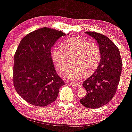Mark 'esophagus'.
<instances>
[{
	"label": "esophagus",
	"instance_id": "obj_1",
	"mask_svg": "<svg viewBox=\"0 0 132 132\" xmlns=\"http://www.w3.org/2000/svg\"><path fill=\"white\" fill-rule=\"evenodd\" d=\"M71 84L72 86H73V87H77L79 86V84L78 83H77V82H71Z\"/></svg>",
	"mask_w": 132,
	"mask_h": 132
}]
</instances>
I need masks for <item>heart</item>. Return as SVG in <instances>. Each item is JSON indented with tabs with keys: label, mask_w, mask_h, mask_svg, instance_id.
I'll list each match as a JSON object with an SVG mask.
<instances>
[{
	"label": "heart",
	"mask_w": 132,
	"mask_h": 132,
	"mask_svg": "<svg viewBox=\"0 0 132 132\" xmlns=\"http://www.w3.org/2000/svg\"><path fill=\"white\" fill-rule=\"evenodd\" d=\"M68 56L73 57V66L63 69L60 75L69 81L80 80L84 73L90 74L99 66L101 60V50L95 42H88L80 38H71L65 42L64 48L56 45L52 49L51 58L59 69L68 64Z\"/></svg>",
	"instance_id": "b5f03b06"
}]
</instances>
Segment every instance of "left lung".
Returning a JSON list of instances; mask_svg holds the SVG:
<instances>
[{"instance_id": "8db88e82", "label": "left lung", "mask_w": 132, "mask_h": 132, "mask_svg": "<svg viewBox=\"0 0 132 132\" xmlns=\"http://www.w3.org/2000/svg\"><path fill=\"white\" fill-rule=\"evenodd\" d=\"M85 33L95 39L101 50V57L94 74L82 83L87 94L80 101L86 108L96 109L108 103L115 95L122 62L118 48L111 40L98 32Z\"/></svg>"}]
</instances>
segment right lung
<instances>
[{
  "label": "right lung",
  "instance_id": "right-lung-1",
  "mask_svg": "<svg viewBox=\"0 0 132 132\" xmlns=\"http://www.w3.org/2000/svg\"><path fill=\"white\" fill-rule=\"evenodd\" d=\"M66 34L42 28L22 38L14 55L13 82L18 94L29 104L43 107L57 99L64 83L54 68L51 50Z\"/></svg>",
  "mask_w": 132,
  "mask_h": 132
}]
</instances>
